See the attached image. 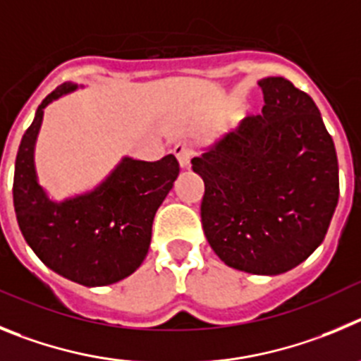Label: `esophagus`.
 Returning <instances> with one entry per match:
<instances>
[{
    "instance_id": "obj_1",
    "label": "esophagus",
    "mask_w": 361,
    "mask_h": 361,
    "mask_svg": "<svg viewBox=\"0 0 361 361\" xmlns=\"http://www.w3.org/2000/svg\"><path fill=\"white\" fill-rule=\"evenodd\" d=\"M174 157L178 158V161H180V165L183 169H188L190 167V160H192V147L187 144V142H178L176 145H174Z\"/></svg>"
}]
</instances>
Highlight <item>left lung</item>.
<instances>
[{
    "instance_id": "1",
    "label": "left lung",
    "mask_w": 361,
    "mask_h": 361,
    "mask_svg": "<svg viewBox=\"0 0 361 361\" xmlns=\"http://www.w3.org/2000/svg\"><path fill=\"white\" fill-rule=\"evenodd\" d=\"M250 115L201 157V223L225 264L279 275L320 246L338 203V160L317 104L284 77L259 80Z\"/></svg>"
}]
</instances>
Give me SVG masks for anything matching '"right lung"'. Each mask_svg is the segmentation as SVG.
<instances>
[{
    "instance_id": "add662e5",
    "label": "right lung",
    "mask_w": 361,
    "mask_h": 361,
    "mask_svg": "<svg viewBox=\"0 0 361 361\" xmlns=\"http://www.w3.org/2000/svg\"><path fill=\"white\" fill-rule=\"evenodd\" d=\"M64 82L41 102L16 157L14 209L25 241L55 274L82 286H106L131 275L151 245L152 219L180 164L174 154L158 161L124 158L95 190L55 203L37 183L34 145L51 100L73 92Z\"/></svg>"
}]
</instances>
